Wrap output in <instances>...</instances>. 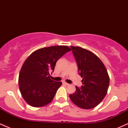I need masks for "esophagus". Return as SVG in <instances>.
Masks as SVG:
<instances>
[{"label": "esophagus", "instance_id": "1", "mask_svg": "<svg viewBox=\"0 0 128 128\" xmlns=\"http://www.w3.org/2000/svg\"><path fill=\"white\" fill-rule=\"evenodd\" d=\"M63 84H64V85H66V86H69V84H68V83H67V82H63Z\"/></svg>", "mask_w": 128, "mask_h": 128}]
</instances>
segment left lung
<instances>
[{
    "label": "left lung",
    "mask_w": 128,
    "mask_h": 128,
    "mask_svg": "<svg viewBox=\"0 0 128 128\" xmlns=\"http://www.w3.org/2000/svg\"><path fill=\"white\" fill-rule=\"evenodd\" d=\"M82 78V86L69 95L76 106L82 109H92L102 101L109 87L110 77L105 65L99 57L86 49L70 46Z\"/></svg>",
    "instance_id": "left-lung-1"
}]
</instances>
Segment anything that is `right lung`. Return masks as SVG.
<instances>
[{"label":"right lung","instance_id":"add662e5","mask_svg":"<svg viewBox=\"0 0 128 128\" xmlns=\"http://www.w3.org/2000/svg\"><path fill=\"white\" fill-rule=\"evenodd\" d=\"M71 50L67 46L41 48L32 53L25 60L18 76V86L24 100L33 107L45 106L54 99L61 82L50 79L56 61Z\"/></svg>","mask_w":128,"mask_h":128}]
</instances>
